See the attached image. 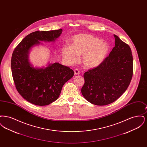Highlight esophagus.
I'll return each mask as SVG.
<instances>
[{"mask_svg": "<svg viewBox=\"0 0 147 147\" xmlns=\"http://www.w3.org/2000/svg\"><path fill=\"white\" fill-rule=\"evenodd\" d=\"M74 74H75L76 75L79 74H80V71L78 69H76L74 70Z\"/></svg>", "mask_w": 147, "mask_h": 147, "instance_id": "1", "label": "esophagus"}]
</instances>
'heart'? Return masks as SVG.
Here are the masks:
<instances>
[{"mask_svg": "<svg viewBox=\"0 0 147 147\" xmlns=\"http://www.w3.org/2000/svg\"><path fill=\"white\" fill-rule=\"evenodd\" d=\"M109 51L107 42L90 34L76 35L72 38L71 46L63 47L62 55L69 63H74L78 56L88 69H94L105 61Z\"/></svg>", "mask_w": 147, "mask_h": 147, "instance_id": "heart-1", "label": "heart"}]
</instances>
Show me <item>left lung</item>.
Returning a JSON list of instances; mask_svg holds the SVG:
<instances>
[{
    "label": "left lung",
    "mask_w": 147,
    "mask_h": 147,
    "mask_svg": "<svg viewBox=\"0 0 147 147\" xmlns=\"http://www.w3.org/2000/svg\"><path fill=\"white\" fill-rule=\"evenodd\" d=\"M115 46L99 67L84 73L82 88L84 98L92 104L108 105L127 90L133 76V57L129 46L119 37Z\"/></svg>",
    "instance_id": "left-lung-1"
}]
</instances>
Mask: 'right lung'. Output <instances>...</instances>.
Segmentation results:
<instances>
[{
	"label": "right lung",
	"mask_w": 147,
	"mask_h": 147,
	"mask_svg": "<svg viewBox=\"0 0 147 147\" xmlns=\"http://www.w3.org/2000/svg\"><path fill=\"white\" fill-rule=\"evenodd\" d=\"M63 30L35 31L27 35L15 48L11 68L16 88L22 98L38 106L48 105L59 98L63 85L74 76L69 67L58 62H49L46 67H34L29 54L41 41L55 42Z\"/></svg>",
	"instance_id": "obj_1"
}]
</instances>
